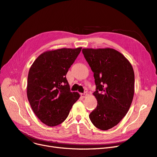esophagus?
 I'll return each mask as SVG.
<instances>
[{"mask_svg": "<svg viewBox=\"0 0 157 157\" xmlns=\"http://www.w3.org/2000/svg\"><path fill=\"white\" fill-rule=\"evenodd\" d=\"M81 97H82L83 98H85L87 97L88 94H87V92H85V93H83V94H81Z\"/></svg>", "mask_w": 157, "mask_h": 157, "instance_id": "1", "label": "esophagus"}]
</instances>
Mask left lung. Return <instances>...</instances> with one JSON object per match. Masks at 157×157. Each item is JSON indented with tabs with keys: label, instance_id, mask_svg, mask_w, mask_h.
<instances>
[{
	"label": "left lung",
	"instance_id": "1",
	"mask_svg": "<svg viewBox=\"0 0 157 157\" xmlns=\"http://www.w3.org/2000/svg\"><path fill=\"white\" fill-rule=\"evenodd\" d=\"M94 72L98 101L89 115L92 124L108 130L124 117L132 103L135 74L132 64L120 52L112 48L82 49Z\"/></svg>",
	"mask_w": 157,
	"mask_h": 157
}]
</instances>
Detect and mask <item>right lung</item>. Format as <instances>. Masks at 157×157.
Here are the masks:
<instances>
[{"label": "right lung", "mask_w": 157, "mask_h": 157, "mask_svg": "<svg viewBox=\"0 0 157 157\" xmlns=\"http://www.w3.org/2000/svg\"><path fill=\"white\" fill-rule=\"evenodd\" d=\"M81 49L47 51L30 67L28 99L33 112L47 126H55L63 122L80 97L78 92L70 91L65 76Z\"/></svg>", "instance_id": "obj_1"}]
</instances>
